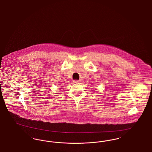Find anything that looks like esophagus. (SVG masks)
Returning a JSON list of instances; mask_svg holds the SVG:
<instances>
[{"label": "esophagus", "mask_w": 152, "mask_h": 152, "mask_svg": "<svg viewBox=\"0 0 152 152\" xmlns=\"http://www.w3.org/2000/svg\"><path fill=\"white\" fill-rule=\"evenodd\" d=\"M74 83H79L80 82V80H73V81Z\"/></svg>", "instance_id": "obj_1"}]
</instances>
